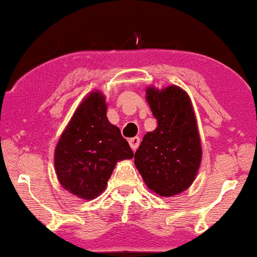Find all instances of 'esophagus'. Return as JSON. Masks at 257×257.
<instances>
[{
    "label": "esophagus",
    "instance_id": "obj_1",
    "mask_svg": "<svg viewBox=\"0 0 257 257\" xmlns=\"http://www.w3.org/2000/svg\"><path fill=\"white\" fill-rule=\"evenodd\" d=\"M128 144H130V146H131L132 151H136L137 147H139V145H140V139L139 137H132V139L128 140Z\"/></svg>",
    "mask_w": 257,
    "mask_h": 257
}]
</instances>
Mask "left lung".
I'll return each mask as SVG.
<instances>
[{"mask_svg": "<svg viewBox=\"0 0 257 257\" xmlns=\"http://www.w3.org/2000/svg\"><path fill=\"white\" fill-rule=\"evenodd\" d=\"M146 100L157 127L147 132L135 165L152 192L164 197L189 189L201 164V141L189 95L179 86L149 87Z\"/></svg>", "mask_w": 257, "mask_h": 257, "instance_id": "obj_1", "label": "left lung"}]
</instances>
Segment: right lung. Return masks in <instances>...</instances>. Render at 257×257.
I'll return each mask as SVG.
<instances>
[{
    "label": "right lung",
    "mask_w": 257,
    "mask_h": 257,
    "mask_svg": "<svg viewBox=\"0 0 257 257\" xmlns=\"http://www.w3.org/2000/svg\"><path fill=\"white\" fill-rule=\"evenodd\" d=\"M105 96L92 91L77 107L55 150V170L63 189L83 200L102 194L116 164L134 152L106 116Z\"/></svg>",
    "instance_id": "right-lung-1"
}]
</instances>
